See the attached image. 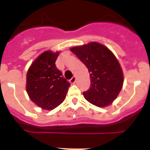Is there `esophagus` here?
Listing matches in <instances>:
<instances>
[{"instance_id": "obj_1", "label": "esophagus", "mask_w": 150, "mask_h": 150, "mask_svg": "<svg viewBox=\"0 0 150 150\" xmlns=\"http://www.w3.org/2000/svg\"><path fill=\"white\" fill-rule=\"evenodd\" d=\"M76 76H74L71 79H70V82H71V83H76Z\"/></svg>"}]
</instances>
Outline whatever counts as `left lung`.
Returning a JSON list of instances; mask_svg holds the SVG:
<instances>
[{
  "instance_id": "1",
  "label": "left lung",
  "mask_w": 150,
  "mask_h": 150,
  "mask_svg": "<svg viewBox=\"0 0 150 150\" xmlns=\"http://www.w3.org/2000/svg\"><path fill=\"white\" fill-rule=\"evenodd\" d=\"M70 50L89 72L91 87L83 92L86 100L98 107L110 105L120 94L124 82L121 65L114 54L98 42L74 46Z\"/></svg>"
}]
</instances>
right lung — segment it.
Listing matches in <instances>:
<instances>
[{"label": "right lung", "instance_id": "obj_1", "mask_svg": "<svg viewBox=\"0 0 150 150\" xmlns=\"http://www.w3.org/2000/svg\"><path fill=\"white\" fill-rule=\"evenodd\" d=\"M60 52L47 50L32 62L26 76V91L36 105L52 110L64 100L70 83L55 66Z\"/></svg>", "mask_w": 150, "mask_h": 150}]
</instances>
